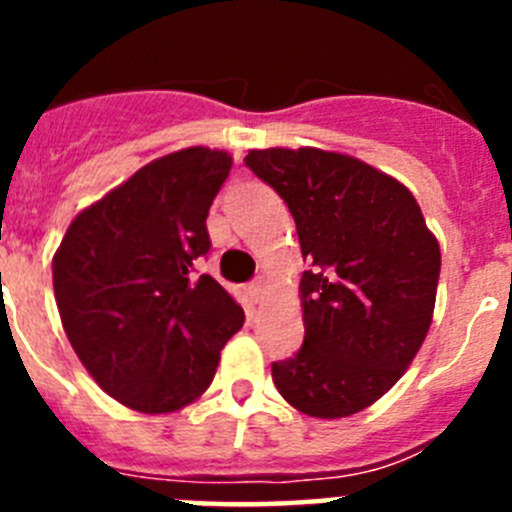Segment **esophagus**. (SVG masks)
<instances>
[{"label": "esophagus", "mask_w": 512, "mask_h": 512, "mask_svg": "<svg viewBox=\"0 0 512 512\" xmlns=\"http://www.w3.org/2000/svg\"><path fill=\"white\" fill-rule=\"evenodd\" d=\"M248 292H251L253 302L264 300V295H266V282H264V279H256V282H253L251 287H248Z\"/></svg>", "instance_id": "34e87169"}]
</instances>
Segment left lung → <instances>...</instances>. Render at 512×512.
<instances>
[{"label":"left lung","instance_id":"obj_1","mask_svg":"<svg viewBox=\"0 0 512 512\" xmlns=\"http://www.w3.org/2000/svg\"><path fill=\"white\" fill-rule=\"evenodd\" d=\"M246 166L295 217L305 343L271 366L310 418H348L395 387L436 307L441 248L413 192L361 158L323 148L248 151Z\"/></svg>","mask_w":512,"mask_h":512}]
</instances>
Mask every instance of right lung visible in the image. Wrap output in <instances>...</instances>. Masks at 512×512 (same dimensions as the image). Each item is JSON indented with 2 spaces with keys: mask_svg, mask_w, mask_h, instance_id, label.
Instances as JSON below:
<instances>
[{
  "mask_svg": "<svg viewBox=\"0 0 512 512\" xmlns=\"http://www.w3.org/2000/svg\"><path fill=\"white\" fill-rule=\"evenodd\" d=\"M233 156L166 153L71 220L53 253V292L71 348L94 382L146 415L176 413L210 387L243 307L194 259Z\"/></svg>",
  "mask_w": 512,
  "mask_h": 512,
  "instance_id": "1",
  "label": "right lung"
}]
</instances>
